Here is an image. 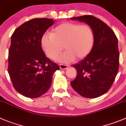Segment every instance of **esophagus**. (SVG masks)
I'll return each instance as SVG.
<instances>
[{"label": "esophagus", "instance_id": "esophagus-1", "mask_svg": "<svg viewBox=\"0 0 126 126\" xmlns=\"http://www.w3.org/2000/svg\"><path fill=\"white\" fill-rule=\"evenodd\" d=\"M59 66L61 70H66V69H67L68 68V65H66V64H60Z\"/></svg>", "mask_w": 126, "mask_h": 126}]
</instances>
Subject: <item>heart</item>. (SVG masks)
I'll return each instance as SVG.
<instances>
[{
    "instance_id": "b5f03b06",
    "label": "heart",
    "mask_w": 126,
    "mask_h": 126,
    "mask_svg": "<svg viewBox=\"0 0 126 126\" xmlns=\"http://www.w3.org/2000/svg\"><path fill=\"white\" fill-rule=\"evenodd\" d=\"M94 42V33L90 25L73 22L58 25L53 29L51 34L45 33L41 38L42 49L51 60L58 56L64 47L66 51L57 58L63 63L86 57L92 50Z\"/></svg>"
}]
</instances>
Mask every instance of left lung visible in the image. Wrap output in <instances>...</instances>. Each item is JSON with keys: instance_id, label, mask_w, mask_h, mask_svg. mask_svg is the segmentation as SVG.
<instances>
[{"instance_id": "obj_1", "label": "left lung", "mask_w": 126, "mask_h": 126, "mask_svg": "<svg viewBox=\"0 0 126 126\" xmlns=\"http://www.w3.org/2000/svg\"><path fill=\"white\" fill-rule=\"evenodd\" d=\"M92 28L94 42L90 53L73 64L77 75L71 85L83 97L95 98L109 91L119 70L118 40L112 29L93 15L73 17Z\"/></svg>"}]
</instances>
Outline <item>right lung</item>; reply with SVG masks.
I'll use <instances>...</instances> for the list:
<instances>
[{
    "mask_svg": "<svg viewBox=\"0 0 126 126\" xmlns=\"http://www.w3.org/2000/svg\"><path fill=\"white\" fill-rule=\"evenodd\" d=\"M55 20L36 18L18 27L11 36L8 72L13 86L26 97L36 98L50 88L59 66L46 56L41 38Z\"/></svg>",
    "mask_w": 126,
    "mask_h": 126,
    "instance_id": "1",
    "label": "right lung"
}]
</instances>
